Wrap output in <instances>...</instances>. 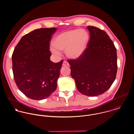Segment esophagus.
<instances>
[{"label": "esophagus", "mask_w": 134, "mask_h": 134, "mask_svg": "<svg viewBox=\"0 0 134 134\" xmlns=\"http://www.w3.org/2000/svg\"><path fill=\"white\" fill-rule=\"evenodd\" d=\"M62 65H63V66H69V63H68L67 61H64L63 62V63H62Z\"/></svg>", "instance_id": "34e87169"}]
</instances>
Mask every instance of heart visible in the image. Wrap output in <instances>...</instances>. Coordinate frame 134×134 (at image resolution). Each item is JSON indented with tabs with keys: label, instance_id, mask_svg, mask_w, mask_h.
<instances>
[{
	"label": "heart",
	"instance_id": "heart-1",
	"mask_svg": "<svg viewBox=\"0 0 134 134\" xmlns=\"http://www.w3.org/2000/svg\"><path fill=\"white\" fill-rule=\"evenodd\" d=\"M89 40V35L85 30L66 31L55 38L51 49L53 53L57 54L60 53V51H66L68 57L76 59L85 53Z\"/></svg>",
	"mask_w": 134,
	"mask_h": 134
}]
</instances>
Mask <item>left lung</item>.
Segmentation results:
<instances>
[{
    "mask_svg": "<svg viewBox=\"0 0 134 134\" xmlns=\"http://www.w3.org/2000/svg\"><path fill=\"white\" fill-rule=\"evenodd\" d=\"M87 28L90 35L88 47L80 57L68 62L78 91L96 96L106 92L115 81L116 49L105 31L94 26Z\"/></svg>",
    "mask_w": 134,
    "mask_h": 134,
    "instance_id": "obj_1",
    "label": "left lung"
}]
</instances>
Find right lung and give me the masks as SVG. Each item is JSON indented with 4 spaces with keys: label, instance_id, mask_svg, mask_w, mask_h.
I'll use <instances>...</instances> for the list:
<instances>
[{
    "label": "right lung",
    "instance_id": "1",
    "mask_svg": "<svg viewBox=\"0 0 134 134\" xmlns=\"http://www.w3.org/2000/svg\"><path fill=\"white\" fill-rule=\"evenodd\" d=\"M57 28H40L20 38L12 54L14 79L19 90L28 97L41 100L56 89L63 61L50 60L49 42Z\"/></svg>",
    "mask_w": 134,
    "mask_h": 134
}]
</instances>
